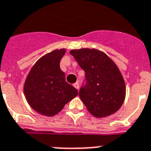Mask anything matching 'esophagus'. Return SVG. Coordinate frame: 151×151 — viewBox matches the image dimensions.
<instances>
[{
    "instance_id": "esophagus-1",
    "label": "esophagus",
    "mask_w": 151,
    "mask_h": 151,
    "mask_svg": "<svg viewBox=\"0 0 151 151\" xmlns=\"http://www.w3.org/2000/svg\"><path fill=\"white\" fill-rule=\"evenodd\" d=\"M73 87L78 90V89H79V84H78V82H76L75 84H73Z\"/></svg>"
}]
</instances>
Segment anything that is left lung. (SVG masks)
Masks as SVG:
<instances>
[{"label": "left lung", "mask_w": 151, "mask_h": 151, "mask_svg": "<svg viewBox=\"0 0 151 151\" xmlns=\"http://www.w3.org/2000/svg\"><path fill=\"white\" fill-rule=\"evenodd\" d=\"M70 53L85 70L86 85L79 96L90 114L103 118L117 112L124 103L126 88L114 62L95 48L73 49Z\"/></svg>", "instance_id": "obj_1"}]
</instances>
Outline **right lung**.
I'll use <instances>...</instances> for the list:
<instances>
[{
  "label": "right lung",
  "mask_w": 151,
  "mask_h": 151,
  "mask_svg": "<svg viewBox=\"0 0 151 151\" xmlns=\"http://www.w3.org/2000/svg\"><path fill=\"white\" fill-rule=\"evenodd\" d=\"M65 53V48L55 49L41 57L25 80V98L30 107L41 115H56L78 95V90L66 82L59 66Z\"/></svg>",
  "instance_id": "right-lung-1"
}]
</instances>
